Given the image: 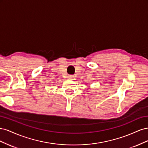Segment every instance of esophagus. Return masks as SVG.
Listing matches in <instances>:
<instances>
[{
  "label": "esophagus",
  "instance_id": "1",
  "mask_svg": "<svg viewBox=\"0 0 148 148\" xmlns=\"http://www.w3.org/2000/svg\"><path fill=\"white\" fill-rule=\"evenodd\" d=\"M68 78L70 79H73V78H73V75H69L68 76Z\"/></svg>",
  "mask_w": 148,
  "mask_h": 148
}]
</instances>
